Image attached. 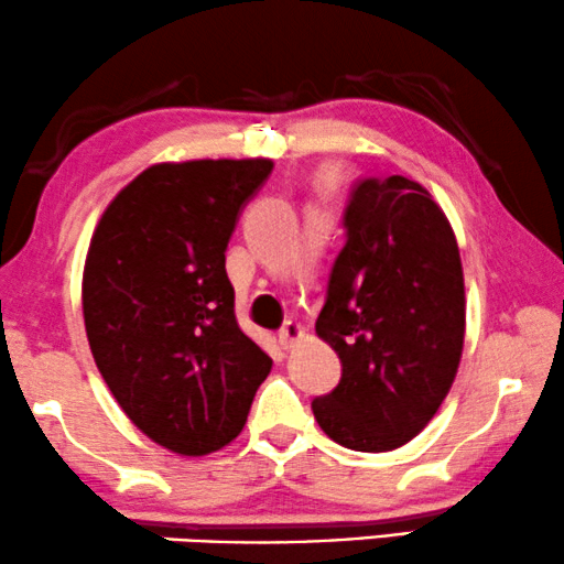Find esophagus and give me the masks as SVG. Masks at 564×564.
Returning <instances> with one entry per match:
<instances>
[{
    "instance_id": "esophagus-1",
    "label": "esophagus",
    "mask_w": 564,
    "mask_h": 564,
    "mask_svg": "<svg viewBox=\"0 0 564 564\" xmlns=\"http://www.w3.org/2000/svg\"><path fill=\"white\" fill-rule=\"evenodd\" d=\"M304 335V329H301V324L299 322H293V319H289L283 324V327L279 329V343H281V347L283 350H289V347L296 343V339Z\"/></svg>"
}]
</instances>
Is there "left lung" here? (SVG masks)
I'll list each match as a JSON object with an SVG mask.
<instances>
[{
	"mask_svg": "<svg viewBox=\"0 0 564 564\" xmlns=\"http://www.w3.org/2000/svg\"><path fill=\"white\" fill-rule=\"evenodd\" d=\"M343 227L316 319L343 378L312 411L343 447L388 452L430 424L455 380L465 337L463 263L447 217L411 178H360Z\"/></svg>",
	"mask_w": 564,
	"mask_h": 564,
	"instance_id": "left-lung-1",
	"label": "left lung"
}]
</instances>
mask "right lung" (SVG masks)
<instances>
[{
    "label": "right lung",
    "instance_id": "1",
    "mask_svg": "<svg viewBox=\"0 0 564 564\" xmlns=\"http://www.w3.org/2000/svg\"><path fill=\"white\" fill-rule=\"evenodd\" d=\"M273 163L188 161L142 171L101 214L84 268L94 362L132 424L206 455L248 422L273 360L245 335L225 250Z\"/></svg>",
    "mask_w": 564,
    "mask_h": 564
}]
</instances>
